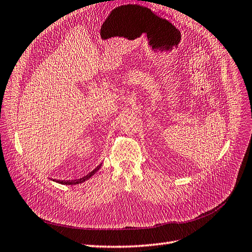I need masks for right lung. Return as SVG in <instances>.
<instances>
[{
  "instance_id": "obj_1",
  "label": "right lung",
  "mask_w": 252,
  "mask_h": 252,
  "mask_svg": "<svg viewBox=\"0 0 252 252\" xmlns=\"http://www.w3.org/2000/svg\"><path fill=\"white\" fill-rule=\"evenodd\" d=\"M100 167H101V164H100L98 167H96L95 169H94L92 172H89L87 176L83 177V178H81V179H79V180H71V181H68V180H67V181H64V180H63V181H62V180H57L56 182H59V183H61V184H66V185H72V184H79V183H83V182H85L86 180H88L89 178H92V177L94 175V173H95L96 171H98V170L100 169Z\"/></svg>"
}]
</instances>
